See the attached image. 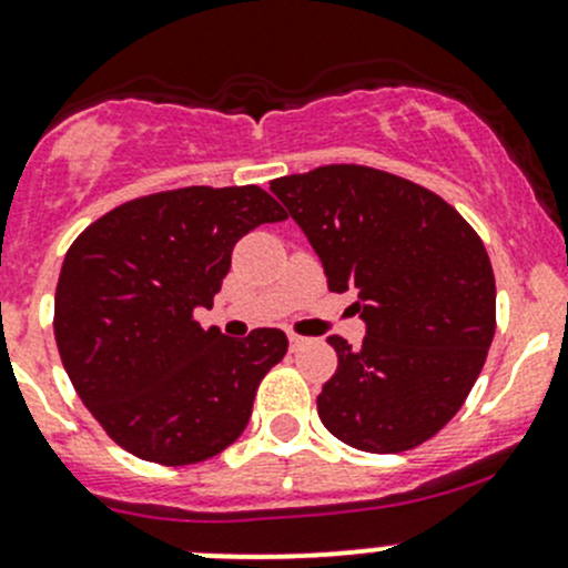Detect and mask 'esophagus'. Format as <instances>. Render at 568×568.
Instances as JSON below:
<instances>
[{
    "instance_id": "obj_1",
    "label": "esophagus",
    "mask_w": 568,
    "mask_h": 568,
    "mask_svg": "<svg viewBox=\"0 0 568 568\" xmlns=\"http://www.w3.org/2000/svg\"><path fill=\"white\" fill-rule=\"evenodd\" d=\"M288 343H291V352H296V348H302V346H305V337H300V335H294V332H291V335H288Z\"/></svg>"
}]
</instances>
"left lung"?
Masks as SVG:
<instances>
[{
  "label": "left lung",
  "mask_w": 568,
  "mask_h": 568,
  "mask_svg": "<svg viewBox=\"0 0 568 568\" xmlns=\"http://www.w3.org/2000/svg\"><path fill=\"white\" fill-rule=\"evenodd\" d=\"M329 291H354L363 346L343 337L318 417L341 443L400 454L432 439L473 390L495 337V272L439 194L359 164L272 181Z\"/></svg>",
  "instance_id": "1"
}]
</instances>
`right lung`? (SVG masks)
Instances as JSON below:
<instances>
[{"instance_id": "obj_1", "label": "right lung", "mask_w": 568, "mask_h": 568, "mask_svg": "<svg viewBox=\"0 0 568 568\" xmlns=\"http://www.w3.org/2000/svg\"><path fill=\"white\" fill-rule=\"evenodd\" d=\"M285 211L261 186H186L118 205L62 261L54 337L101 428L145 462H205L247 428L257 385L288 352L283 329L227 337L214 305L242 236Z\"/></svg>"}]
</instances>
